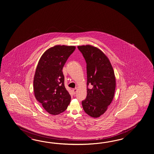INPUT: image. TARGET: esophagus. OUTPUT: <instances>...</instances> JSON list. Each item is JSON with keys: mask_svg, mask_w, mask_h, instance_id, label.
Returning <instances> with one entry per match:
<instances>
[{"mask_svg": "<svg viewBox=\"0 0 154 154\" xmlns=\"http://www.w3.org/2000/svg\"><path fill=\"white\" fill-rule=\"evenodd\" d=\"M72 91H73V93L75 94H76V93L77 92V88H75V89H72Z\"/></svg>", "mask_w": 154, "mask_h": 154, "instance_id": "34e87169", "label": "esophagus"}]
</instances>
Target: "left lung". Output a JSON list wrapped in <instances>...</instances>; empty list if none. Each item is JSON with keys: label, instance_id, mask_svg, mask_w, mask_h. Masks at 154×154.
<instances>
[{"label": "left lung", "instance_id": "8db88e82", "mask_svg": "<svg viewBox=\"0 0 154 154\" xmlns=\"http://www.w3.org/2000/svg\"><path fill=\"white\" fill-rule=\"evenodd\" d=\"M87 63V96L82 101L85 112L93 118L104 114L110 105L116 89V77L110 61L98 48L78 46ZM92 88H88V84Z\"/></svg>", "mask_w": 154, "mask_h": 154}]
</instances>
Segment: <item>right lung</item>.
Segmentation results:
<instances>
[{"mask_svg":"<svg viewBox=\"0 0 154 154\" xmlns=\"http://www.w3.org/2000/svg\"><path fill=\"white\" fill-rule=\"evenodd\" d=\"M75 48L56 45L44 52L37 64L33 79L34 94L50 114L61 113L70 103L71 96L65 87L62 70Z\"/></svg>","mask_w":154,"mask_h":154,"instance_id":"right-lung-1","label":"right lung"}]
</instances>
